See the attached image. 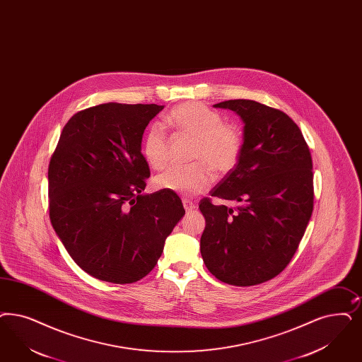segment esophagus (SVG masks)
<instances>
[{
	"label": "esophagus",
	"mask_w": 362,
	"mask_h": 362,
	"mask_svg": "<svg viewBox=\"0 0 362 362\" xmlns=\"http://www.w3.org/2000/svg\"><path fill=\"white\" fill-rule=\"evenodd\" d=\"M183 206H185V210L187 212L194 211V210H195V204H194L192 202H189V200H183Z\"/></svg>",
	"instance_id": "obj_1"
}]
</instances>
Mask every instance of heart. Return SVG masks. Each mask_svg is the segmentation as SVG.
<instances>
[{
  "mask_svg": "<svg viewBox=\"0 0 362 362\" xmlns=\"http://www.w3.org/2000/svg\"><path fill=\"white\" fill-rule=\"evenodd\" d=\"M164 124L182 136L195 140L189 167H171L153 179L160 191L182 197H197L211 186L215 174L231 173L240 159L243 140L237 127L226 124L222 115L198 101H188L171 110ZM170 140L162 124L151 125L141 141V152L152 168L160 170L168 162Z\"/></svg>",
  "mask_w": 362,
  "mask_h": 362,
  "instance_id": "obj_1",
  "label": "heart"
}]
</instances>
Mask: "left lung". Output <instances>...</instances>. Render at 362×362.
I'll list each match as a JSON object with an SVG mask.
<instances>
[{"instance_id": "8db88e82", "label": "left lung", "mask_w": 362, "mask_h": 362, "mask_svg": "<svg viewBox=\"0 0 362 362\" xmlns=\"http://www.w3.org/2000/svg\"><path fill=\"white\" fill-rule=\"evenodd\" d=\"M214 107L234 111L245 124L237 167L211 191L239 206L200 200L202 258L225 284L259 285L285 270L310 221L312 155L298 125L279 110L243 99Z\"/></svg>"}]
</instances>
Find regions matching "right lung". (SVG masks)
<instances>
[{
    "label": "right lung",
    "mask_w": 362,
    "mask_h": 362,
    "mask_svg": "<svg viewBox=\"0 0 362 362\" xmlns=\"http://www.w3.org/2000/svg\"><path fill=\"white\" fill-rule=\"evenodd\" d=\"M163 108L107 103L75 113L50 158L52 226L100 281L124 285L148 274L186 212L176 194L141 192L150 177L141 139Z\"/></svg>",
    "instance_id": "1"
}]
</instances>
